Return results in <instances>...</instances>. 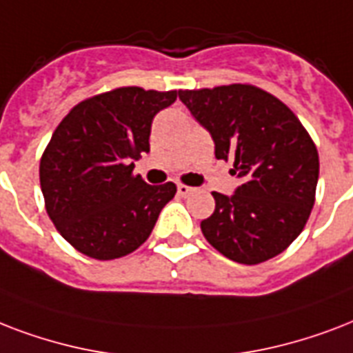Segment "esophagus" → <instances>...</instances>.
Returning a JSON list of instances; mask_svg holds the SVG:
<instances>
[{
  "instance_id": "obj_1",
  "label": "esophagus",
  "mask_w": 353,
  "mask_h": 353,
  "mask_svg": "<svg viewBox=\"0 0 353 353\" xmlns=\"http://www.w3.org/2000/svg\"><path fill=\"white\" fill-rule=\"evenodd\" d=\"M176 191H179V195L188 196L191 191H193V188H190V185H185V184H179L176 185Z\"/></svg>"
}]
</instances>
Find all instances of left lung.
Returning a JSON list of instances; mask_svg holds the SVG:
<instances>
[{
	"mask_svg": "<svg viewBox=\"0 0 353 353\" xmlns=\"http://www.w3.org/2000/svg\"><path fill=\"white\" fill-rule=\"evenodd\" d=\"M215 141V158L234 163L241 185L214 191L206 241L232 261L258 265L281 254L304 230L315 204L319 151L285 103L254 84L179 90Z\"/></svg>",
	"mask_w": 353,
	"mask_h": 353,
	"instance_id": "obj_1",
	"label": "left lung"
}]
</instances>
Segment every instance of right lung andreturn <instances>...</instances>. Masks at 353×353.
<instances>
[{"instance_id": "obj_1", "label": "right lung", "mask_w": 353, "mask_h": 353, "mask_svg": "<svg viewBox=\"0 0 353 353\" xmlns=\"http://www.w3.org/2000/svg\"><path fill=\"white\" fill-rule=\"evenodd\" d=\"M174 99L176 90L114 88L81 101L54 128L40 188L49 219L75 250L106 261L151 236L176 185H149L132 160L149 152L152 119Z\"/></svg>"}]
</instances>
